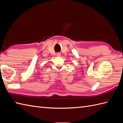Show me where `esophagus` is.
Returning a JSON list of instances; mask_svg holds the SVG:
<instances>
[{
	"instance_id": "esophagus-1",
	"label": "esophagus",
	"mask_w": 123,
	"mask_h": 123,
	"mask_svg": "<svg viewBox=\"0 0 123 123\" xmlns=\"http://www.w3.org/2000/svg\"><path fill=\"white\" fill-rule=\"evenodd\" d=\"M56 56H61V54H60V53H57L56 54Z\"/></svg>"
}]
</instances>
